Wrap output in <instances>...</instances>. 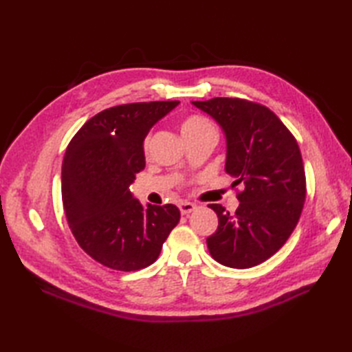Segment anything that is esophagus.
Masks as SVG:
<instances>
[{"instance_id": "esophagus-1", "label": "esophagus", "mask_w": 352, "mask_h": 352, "mask_svg": "<svg viewBox=\"0 0 352 352\" xmlns=\"http://www.w3.org/2000/svg\"><path fill=\"white\" fill-rule=\"evenodd\" d=\"M178 208H180L182 214H189L195 210L197 206L193 203H188V201H182V203H178Z\"/></svg>"}]
</instances>
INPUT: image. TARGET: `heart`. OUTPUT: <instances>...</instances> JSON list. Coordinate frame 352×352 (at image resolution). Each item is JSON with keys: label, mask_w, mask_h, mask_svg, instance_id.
Masks as SVG:
<instances>
[{"label": "heart", "mask_w": 352, "mask_h": 352, "mask_svg": "<svg viewBox=\"0 0 352 352\" xmlns=\"http://www.w3.org/2000/svg\"><path fill=\"white\" fill-rule=\"evenodd\" d=\"M180 130L184 139H189V138H195L199 136V134H204V133H216L214 125L212 124L210 119H207L203 115H198V113H192L183 118V121L180 124ZM148 146H149V138H146L144 140V151H148Z\"/></svg>", "instance_id": "heart-1"}]
</instances>
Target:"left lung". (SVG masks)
I'll use <instances>...</instances> for the list:
<instances>
[{"label": "left lung", "mask_w": 352, "mask_h": 352, "mask_svg": "<svg viewBox=\"0 0 352 352\" xmlns=\"http://www.w3.org/2000/svg\"><path fill=\"white\" fill-rule=\"evenodd\" d=\"M227 138V174L241 201L234 214L208 204L219 219L207 246L218 263L246 269L272 257L294 233L305 201V172L294 134L266 106L242 98L193 101Z\"/></svg>", "instance_id": "left-lung-1"}]
</instances>
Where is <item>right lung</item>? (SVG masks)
Segmentation results:
<instances>
[{
    "label": "right lung",
    "mask_w": 352,
    "mask_h": 352,
    "mask_svg": "<svg viewBox=\"0 0 352 352\" xmlns=\"http://www.w3.org/2000/svg\"><path fill=\"white\" fill-rule=\"evenodd\" d=\"M178 102H131L102 110L66 148V221L81 250L110 269L130 272L153 265L180 221L174 204L145 208L130 192L136 174L145 168L148 131Z\"/></svg>",
    "instance_id": "1"
}]
</instances>
